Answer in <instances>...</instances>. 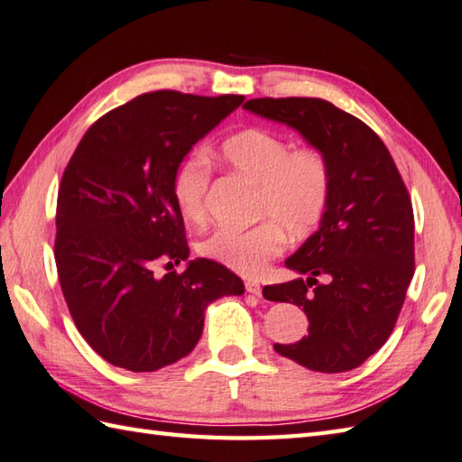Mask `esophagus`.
I'll return each mask as SVG.
<instances>
[{"label":"esophagus","instance_id":"1","mask_svg":"<svg viewBox=\"0 0 462 462\" xmlns=\"http://www.w3.org/2000/svg\"><path fill=\"white\" fill-rule=\"evenodd\" d=\"M245 289H247V293L261 297V285L257 283V281H245Z\"/></svg>","mask_w":462,"mask_h":462}]
</instances>
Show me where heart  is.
I'll return each instance as SVG.
<instances>
[{"label":"heart","instance_id":"heart-1","mask_svg":"<svg viewBox=\"0 0 462 462\" xmlns=\"http://www.w3.org/2000/svg\"><path fill=\"white\" fill-rule=\"evenodd\" d=\"M221 159L257 185L255 217L267 219L251 229L221 227L201 245L205 257L239 275H259L285 249V233L303 241L321 225L331 201V165L317 147H293L275 131L249 127L223 141ZM211 171L203 157H189L173 175V199L189 223L209 217L207 191Z\"/></svg>","mask_w":462,"mask_h":462}]
</instances>
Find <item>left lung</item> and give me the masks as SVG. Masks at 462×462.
<instances>
[{"label":"left lung","instance_id":"left-lung-1","mask_svg":"<svg viewBox=\"0 0 462 462\" xmlns=\"http://www.w3.org/2000/svg\"><path fill=\"white\" fill-rule=\"evenodd\" d=\"M243 107L297 129L323 152L333 177L321 225L285 261L307 279L263 289L267 300L295 303L309 319L307 337L273 349L310 371L356 369L387 343L415 275L407 187L381 137L333 103L259 97Z\"/></svg>","mask_w":462,"mask_h":462}]
</instances>
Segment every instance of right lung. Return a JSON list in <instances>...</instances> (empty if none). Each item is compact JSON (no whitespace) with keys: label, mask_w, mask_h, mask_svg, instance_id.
<instances>
[{"label":"right lung","mask_w":462,"mask_h":462,"mask_svg":"<svg viewBox=\"0 0 462 462\" xmlns=\"http://www.w3.org/2000/svg\"><path fill=\"white\" fill-rule=\"evenodd\" d=\"M243 96L143 93L93 124L65 167L55 213V265L73 323L107 363L152 373L189 355L215 299L243 281L211 259L153 275L189 257L173 175L191 147Z\"/></svg>","instance_id":"obj_1"}]
</instances>
